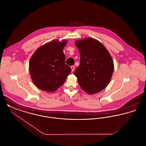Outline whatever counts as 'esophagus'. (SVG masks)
I'll use <instances>...</instances> for the list:
<instances>
[{
    "label": "esophagus",
    "instance_id": "esophagus-1",
    "mask_svg": "<svg viewBox=\"0 0 146 146\" xmlns=\"http://www.w3.org/2000/svg\"><path fill=\"white\" fill-rule=\"evenodd\" d=\"M70 68H71V70H72V72H73L74 70V69H75V66H71V67H70Z\"/></svg>",
    "mask_w": 146,
    "mask_h": 146
}]
</instances>
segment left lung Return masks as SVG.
I'll return each mask as SVG.
<instances>
[{"instance_id":"obj_1","label":"left lung","mask_w":146,"mask_h":146,"mask_svg":"<svg viewBox=\"0 0 146 146\" xmlns=\"http://www.w3.org/2000/svg\"><path fill=\"white\" fill-rule=\"evenodd\" d=\"M75 44L80 55V64L74 72L80 86L90 95L103 90L110 83L114 70L110 52L92 38L76 40Z\"/></svg>"}]
</instances>
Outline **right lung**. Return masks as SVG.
<instances>
[{
  "label": "right lung",
  "instance_id": "right-lung-1",
  "mask_svg": "<svg viewBox=\"0 0 146 146\" xmlns=\"http://www.w3.org/2000/svg\"><path fill=\"white\" fill-rule=\"evenodd\" d=\"M67 40H54L38 49L30 58L29 70L35 85L42 90L52 92L64 83L71 72L65 64L63 50Z\"/></svg>",
  "mask_w": 146,
  "mask_h": 146
}]
</instances>
